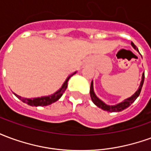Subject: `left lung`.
Wrapping results in <instances>:
<instances>
[{"instance_id": "8db88e82", "label": "left lung", "mask_w": 151, "mask_h": 151, "mask_svg": "<svg viewBox=\"0 0 151 151\" xmlns=\"http://www.w3.org/2000/svg\"><path fill=\"white\" fill-rule=\"evenodd\" d=\"M131 44H132V46H133L137 51H138L137 47L135 46V44H134L133 42L131 43ZM144 78H145V74L143 73L142 78V82H141V84H140L139 88H138V90L135 92L134 95H132L131 97H129V99H127L125 100H124L123 102H121L119 104L115 105V106H109V105H107L106 104H104V102L101 101V100L95 95V92H94V88H93V82H91V91H90L91 100L97 107L100 108L101 109H103V110H104V111H110V112H118V111H123L125 108H129L130 105L132 104L133 102L136 100V99L139 96L140 93H141V91H142V88L143 83H144Z\"/></svg>"}]
</instances>
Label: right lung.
<instances>
[{"label":"right lung","instance_id":"1","mask_svg":"<svg viewBox=\"0 0 151 151\" xmlns=\"http://www.w3.org/2000/svg\"><path fill=\"white\" fill-rule=\"evenodd\" d=\"M74 73H73L72 75H73ZM71 75V76H72ZM69 76L68 78L66 79V81L64 82V84L61 86V88L58 91H56V93H54L53 95H49V96H45V97H41V98H34V99H27V98H22L19 95L14 94L17 97H18L19 99H21L22 101L25 103V104H27L28 105L30 106H32V107H38V106H40V107H43V106H47V105H50L55 103L56 101H57L59 99L62 95L64 94V92L65 91L66 88H67V86H68V81H69V78L71 77Z\"/></svg>","mask_w":151,"mask_h":151}]
</instances>
